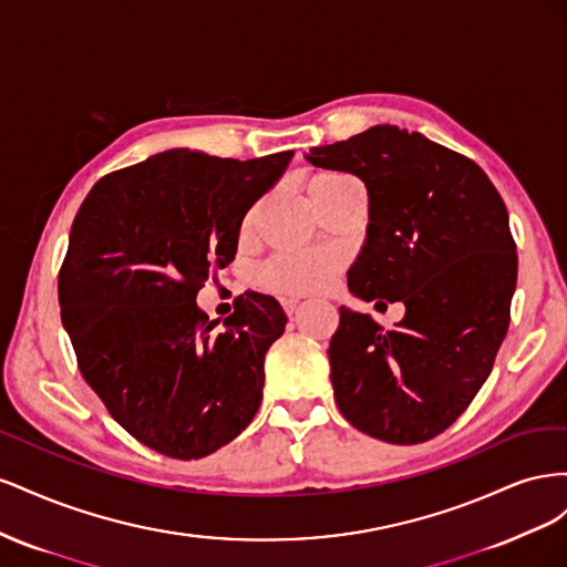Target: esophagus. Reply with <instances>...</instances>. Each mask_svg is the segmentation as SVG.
Returning <instances> with one entry per match:
<instances>
[{"instance_id": "obj_1", "label": "esophagus", "mask_w": 567, "mask_h": 567, "mask_svg": "<svg viewBox=\"0 0 567 567\" xmlns=\"http://www.w3.org/2000/svg\"><path fill=\"white\" fill-rule=\"evenodd\" d=\"M281 305H284V312L290 317V315H296L300 300H298V298H284V300H281Z\"/></svg>"}]
</instances>
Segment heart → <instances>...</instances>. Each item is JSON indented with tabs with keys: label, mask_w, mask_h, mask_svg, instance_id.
Wrapping results in <instances>:
<instances>
[{
	"label": "heart",
	"mask_w": 567,
	"mask_h": 567,
	"mask_svg": "<svg viewBox=\"0 0 567 567\" xmlns=\"http://www.w3.org/2000/svg\"><path fill=\"white\" fill-rule=\"evenodd\" d=\"M350 175L342 173H319L310 182V194H319L336 184L350 182ZM340 269V257L331 250L312 252H284L271 257L260 269V286L269 293L284 298H298L317 293L329 286Z\"/></svg>",
	"instance_id": "1"
}]
</instances>
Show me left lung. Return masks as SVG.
<instances>
[{
  "mask_svg": "<svg viewBox=\"0 0 567 567\" xmlns=\"http://www.w3.org/2000/svg\"><path fill=\"white\" fill-rule=\"evenodd\" d=\"M307 161L369 192L352 293L406 307L392 331L340 307L329 346L340 414L383 442L433 440L468 409L508 331L518 252L506 205L477 163L394 125L317 146Z\"/></svg>",
  "mask_w": 567,
  "mask_h": 567,
  "instance_id": "left-lung-1",
  "label": "left lung"
}]
</instances>
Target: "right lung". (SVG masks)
I'll use <instances>...</instances> for the list:
<instances>
[{"instance_id": "obj_1", "label": "right lung", "mask_w": 567, "mask_h": 567, "mask_svg": "<svg viewBox=\"0 0 567 567\" xmlns=\"http://www.w3.org/2000/svg\"><path fill=\"white\" fill-rule=\"evenodd\" d=\"M290 158L175 148L101 177L80 205L59 271L61 321L82 379L158 454L208 456L260 409L281 305L246 290L217 331L196 296L234 260L246 213Z\"/></svg>"}]
</instances>
